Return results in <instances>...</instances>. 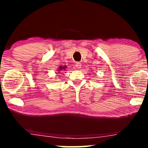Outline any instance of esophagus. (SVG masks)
Instances as JSON below:
<instances>
[{
    "label": "esophagus",
    "mask_w": 148,
    "mask_h": 148,
    "mask_svg": "<svg viewBox=\"0 0 148 148\" xmlns=\"http://www.w3.org/2000/svg\"><path fill=\"white\" fill-rule=\"evenodd\" d=\"M75 66L77 69H80L81 67H82V64H81L79 62H77L75 63Z\"/></svg>",
    "instance_id": "esophagus-1"
}]
</instances>
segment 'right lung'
I'll return each instance as SVG.
<instances>
[{
	"label": "right lung",
	"mask_w": 148,
	"mask_h": 148,
	"mask_svg": "<svg viewBox=\"0 0 148 148\" xmlns=\"http://www.w3.org/2000/svg\"><path fill=\"white\" fill-rule=\"evenodd\" d=\"M62 69H64V66H63V67H62V66H60V67H59L60 71H61Z\"/></svg>",
	"instance_id": "right-lung-1"
}]
</instances>
